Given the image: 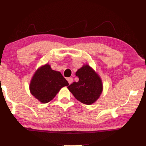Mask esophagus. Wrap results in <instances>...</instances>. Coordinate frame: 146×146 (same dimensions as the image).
Listing matches in <instances>:
<instances>
[{
    "instance_id": "34e87169",
    "label": "esophagus",
    "mask_w": 146,
    "mask_h": 146,
    "mask_svg": "<svg viewBox=\"0 0 146 146\" xmlns=\"http://www.w3.org/2000/svg\"><path fill=\"white\" fill-rule=\"evenodd\" d=\"M67 80H68V83L70 84L72 83V82H73V78H72V77L68 78Z\"/></svg>"
}]
</instances>
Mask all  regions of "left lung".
Wrapping results in <instances>:
<instances>
[{
  "instance_id": "left-lung-1",
  "label": "left lung",
  "mask_w": 146,
  "mask_h": 146,
  "mask_svg": "<svg viewBox=\"0 0 146 146\" xmlns=\"http://www.w3.org/2000/svg\"><path fill=\"white\" fill-rule=\"evenodd\" d=\"M76 76L79 80L68 86L69 90L82 103L90 105L95 102L102 92V83L99 76L88 65L78 70Z\"/></svg>"
}]
</instances>
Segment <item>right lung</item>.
Instances as JSON below:
<instances>
[{"instance_id": "obj_1", "label": "right lung", "mask_w": 146, "mask_h": 146, "mask_svg": "<svg viewBox=\"0 0 146 146\" xmlns=\"http://www.w3.org/2000/svg\"><path fill=\"white\" fill-rule=\"evenodd\" d=\"M69 84L60 72L52 70L46 64L38 68L34 74L30 84L32 94L42 103L52 100L60 90Z\"/></svg>"}]
</instances>
